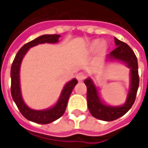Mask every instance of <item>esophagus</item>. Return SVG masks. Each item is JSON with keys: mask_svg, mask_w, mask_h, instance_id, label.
<instances>
[{"mask_svg": "<svg viewBox=\"0 0 148 148\" xmlns=\"http://www.w3.org/2000/svg\"><path fill=\"white\" fill-rule=\"evenodd\" d=\"M85 77H86V75L84 73H82V72H80V73H78L76 75V78H77L78 82H82V81L85 79Z\"/></svg>", "mask_w": 148, "mask_h": 148, "instance_id": "1", "label": "esophagus"}]
</instances>
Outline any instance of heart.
<instances>
[{
    "mask_svg": "<svg viewBox=\"0 0 148 148\" xmlns=\"http://www.w3.org/2000/svg\"><path fill=\"white\" fill-rule=\"evenodd\" d=\"M108 49V45L105 41H101L99 40H94L88 46V51L90 52H96V50H99V52H103Z\"/></svg>",
    "mask_w": 148,
    "mask_h": 148,
    "instance_id": "b5f03b06",
    "label": "heart"
}]
</instances>
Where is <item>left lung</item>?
Returning a JSON list of instances; mask_svg holds the SVG:
<instances>
[{
	"mask_svg": "<svg viewBox=\"0 0 148 148\" xmlns=\"http://www.w3.org/2000/svg\"><path fill=\"white\" fill-rule=\"evenodd\" d=\"M116 49L107 56V60H118L130 68V89L126 101L119 107H112L102 103L98 90L90 77L84 81L87 86L88 108L92 115L99 120L111 121L126 114L134 103L139 87L137 58L132 49L127 44L114 38Z\"/></svg>",
	"mask_w": 148,
	"mask_h": 148,
	"instance_id": "left-lung-1",
	"label": "left lung"
}]
</instances>
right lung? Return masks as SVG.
<instances>
[{
	"instance_id": "obj_1",
	"label": "right lung",
	"mask_w": 148,
	"mask_h": 148,
	"mask_svg": "<svg viewBox=\"0 0 148 148\" xmlns=\"http://www.w3.org/2000/svg\"><path fill=\"white\" fill-rule=\"evenodd\" d=\"M60 38V35L59 34L42 35L24 45L17 52L11 67V93L13 100L16 103L17 108L23 117L29 121L36 122L38 124H49L63 116L66 108L69 97L71 96L74 86L77 85V79L74 78L66 84L60 94L57 103L53 107L45 110H33L25 103L22 97L19 80L20 66L24 56L30 48L36 46L39 44L57 43Z\"/></svg>"
}]
</instances>
